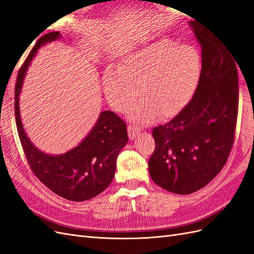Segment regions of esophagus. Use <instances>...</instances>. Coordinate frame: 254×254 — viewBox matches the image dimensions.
<instances>
[{"label":"esophagus","instance_id":"obj_1","mask_svg":"<svg viewBox=\"0 0 254 254\" xmlns=\"http://www.w3.org/2000/svg\"><path fill=\"white\" fill-rule=\"evenodd\" d=\"M140 133V129L134 125H129L128 126V135L130 140H133L136 137V135Z\"/></svg>","mask_w":254,"mask_h":254}]
</instances>
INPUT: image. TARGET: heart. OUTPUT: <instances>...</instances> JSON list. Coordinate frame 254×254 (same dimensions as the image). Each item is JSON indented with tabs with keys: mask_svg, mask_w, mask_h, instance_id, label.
I'll list each match as a JSON object with an SVG mask.
<instances>
[{
	"mask_svg": "<svg viewBox=\"0 0 254 254\" xmlns=\"http://www.w3.org/2000/svg\"><path fill=\"white\" fill-rule=\"evenodd\" d=\"M201 72V58L194 45L163 38L137 49L119 67H107L103 87L114 109H126L139 88L141 96L130 108L137 122L178 114L193 97Z\"/></svg>",
	"mask_w": 254,
	"mask_h": 254,
	"instance_id": "b5f03b06",
	"label": "heart"
}]
</instances>
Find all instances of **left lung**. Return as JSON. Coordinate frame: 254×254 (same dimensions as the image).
Here are the masks:
<instances>
[{
  "instance_id": "left-lung-1",
  "label": "left lung",
  "mask_w": 254,
  "mask_h": 254,
  "mask_svg": "<svg viewBox=\"0 0 254 254\" xmlns=\"http://www.w3.org/2000/svg\"><path fill=\"white\" fill-rule=\"evenodd\" d=\"M190 27L201 45V73L190 102L165 125L152 129L148 161L152 181L188 195L212 181L226 164L234 142L238 111L236 59L207 29Z\"/></svg>"
}]
</instances>
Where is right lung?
I'll list each match as a JSON object with an SVG mask.
<instances>
[{"instance_id": "1", "label": "right lung", "mask_w": 254, "mask_h": 254, "mask_svg": "<svg viewBox=\"0 0 254 254\" xmlns=\"http://www.w3.org/2000/svg\"><path fill=\"white\" fill-rule=\"evenodd\" d=\"M61 38L59 32L45 34L37 41L21 66L14 90V113L22 147L30 170L45 187L71 201H84L101 194L112 182L117 159L128 142L126 123L112 111H103L88 135L71 150L49 155L38 149L23 128L20 94L26 72L38 50Z\"/></svg>"}]
</instances>
